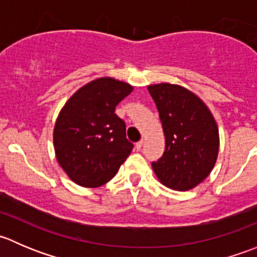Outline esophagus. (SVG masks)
<instances>
[{
  "label": "esophagus",
  "mask_w": 257,
  "mask_h": 257,
  "mask_svg": "<svg viewBox=\"0 0 257 257\" xmlns=\"http://www.w3.org/2000/svg\"><path fill=\"white\" fill-rule=\"evenodd\" d=\"M143 143H144V142H143V141H141V142H138V143L136 144L137 150H141V149H142V147H143Z\"/></svg>",
  "instance_id": "34e87169"
}]
</instances>
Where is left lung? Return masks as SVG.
<instances>
[{"label":"left lung","mask_w":257,"mask_h":257,"mask_svg":"<svg viewBox=\"0 0 257 257\" xmlns=\"http://www.w3.org/2000/svg\"><path fill=\"white\" fill-rule=\"evenodd\" d=\"M165 136L164 154L152 163L168 188H195L214 168L219 153V129L205 103L186 88L169 83L149 85Z\"/></svg>","instance_id":"8db88e82"}]
</instances>
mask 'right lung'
<instances>
[{
	"label": "right lung",
	"instance_id": "1",
	"mask_svg": "<svg viewBox=\"0 0 257 257\" xmlns=\"http://www.w3.org/2000/svg\"><path fill=\"white\" fill-rule=\"evenodd\" d=\"M132 90L128 83L98 78L83 85L62 108L54 125V150L62 169L78 185L108 183L131 154L134 145L114 110Z\"/></svg>",
	"mask_w": 257,
	"mask_h": 257
}]
</instances>
